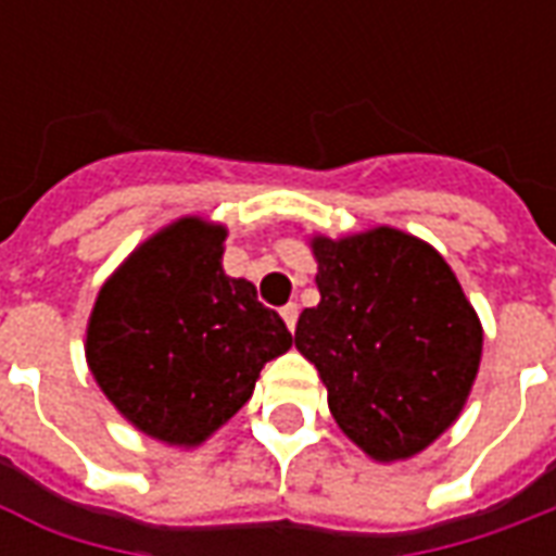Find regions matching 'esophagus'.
Masks as SVG:
<instances>
[{"label": "esophagus", "instance_id": "34e87169", "mask_svg": "<svg viewBox=\"0 0 556 556\" xmlns=\"http://www.w3.org/2000/svg\"><path fill=\"white\" fill-rule=\"evenodd\" d=\"M279 315H282L286 327H289V330H294V325H298V303H286V306L279 309Z\"/></svg>", "mask_w": 556, "mask_h": 556}]
</instances>
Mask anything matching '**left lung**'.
Wrapping results in <instances>:
<instances>
[{
	"instance_id": "obj_1",
	"label": "left lung",
	"mask_w": 556,
	"mask_h": 556,
	"mask_svg": "<svg viewBox=\"0 0 556 556\" xmlns=\"http://www.w3.org/2000/svg\"><path fill=\"white\" fill-rule=\"evenodd\" d=\"M318 306L294 345L315 363L339 429L375 462L422 453L465 408L482 357V325L438 250L378 226L315 235Z\"/></svg>"
}]
</instances>
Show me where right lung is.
<instances>
[{"mask_svg":"<svg viewBox=\"0 0 556 556\" xmlns=\"http://www.w3.org/2000/svg\"><path fill=\"white\" fill-rule=\"evenodd\" d=\"M226 229L181 217L139 243L103 282L86 361L103 396L148 438L199 446L253 396L291 333L223 270Z\"/></svg>","mask_w":556,"mask_h":556,"instance_id":"obj_1","label":"right lung"}]
</instances>
